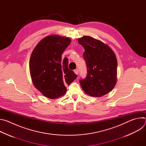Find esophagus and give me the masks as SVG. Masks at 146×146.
<instances>
[{"label": "esophagus", "mask_w": 146, "mask_h": 146, "mask_svg": "<svg viewBox=\"0 0 146 146\" xmlns=\"http://www.w3.org/2000/svg\"><path fill=\"white\" fill-rule=\"evenodd\" d=\"M74 72L75 74H78V69H75V70H74Z\"/></svg>", "instance_id": "esophagus-1"}]
</instances>
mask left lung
<instances>
[{"label": "left lung", "instance_id": "left-lung-1", "mask_svg": "<svg viewBox=\"0 0 146 146\" xmlns=\"http://www.w3.org/2000/svg\"><path fill=\"white\" fill-rule=\"evenodd\" d=\"M78 42L84 47L83 57L87 74L80 84L84 92L100 97L110 92L117 81V60L114 52L106 44L90 36H83Z\"/></svg>", "mask_w": 146, "mask_h": 146}]
</instances>
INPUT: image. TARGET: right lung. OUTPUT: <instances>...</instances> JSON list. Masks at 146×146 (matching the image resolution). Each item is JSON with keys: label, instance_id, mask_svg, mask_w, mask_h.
<instances>
[{"label": "right lung", "instance_id": "add662e5", "mask_svg": "<svg viewBox=\"0 0 146 146\" xmlns=\"http://www.w3.org/2000/svg\"><path fill=\"white\" fill-rule=\"evenodd\" d=\"M68 37L51 35L41 40L31 56L29 70L35 87L44 96L58 98L65 94V85L77 77L68 68V59L62 54L70 44Z\"/></svg>", "mask_w": 146, "mask_h": 146}]
</instances>
